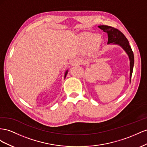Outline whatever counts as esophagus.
I'll return each mask as SVG.
<instances>
[{"mask_svg":"<svg viewBox=\"0 0 147 147\" xmlns=\"http://www.w3.org/2000/svg\"><path fill=\"white\" fill-rule=\"evenodd\" d=\"M82 63V61L80 59H74L71 61V64L72 66H78L79 65H81Z\"/></svg>","mask_w":147,"mask_h":147,"instance_id":"obj_1","label":"esophagus"}]
</instances>
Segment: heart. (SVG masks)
Listing matches in <instances>:
<instances>
[{
  "mask_svg": "<svg viewBox=\"0 0 147 147\" xmlns=\"http://www.w3.org/2000/svg\"><path fill=\"white\" fill-rule=\"evenodd\" d=\"M80 40L85 47H89L93 49L97 48L102 42V37L99 34H92L90 32H84L80 36Z\"/></svg>",
  "mask_w": 147,
  "mask_h": 147,
  "instance_id": "b5f03b06",
  "label": "heart"
}]
</instances>
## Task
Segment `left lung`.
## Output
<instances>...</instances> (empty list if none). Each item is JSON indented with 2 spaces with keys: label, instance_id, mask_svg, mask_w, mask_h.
Returning <instances> with one entry per match:
<instances>
[{
  "label": "left lung",
  "instance_id": "left-lung-1",
  "mask_svg": "<svg viewBox=\"0 0 147 147\" xmlns=\"http://www.w3.org/2000/svg\"><path fill=\"white\" fill-rule=\"evenodd\" d=\"M98 28L108 34V44L113 42L114 44H118L121 46L125 52L127 53L130 60V71H131V73H130V82H131L134 64V56L128 40L123 34V32H121L118 29L115 28L108 26L107 25H102V26H99Z\"/></svg>",
  "mask_w": 147,
  "mask_h": 147
}]
</instances>
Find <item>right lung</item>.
<instances>
[{"label": "right lung", "mask_w": 147, "mask_h": 147, "mask_svg": "<svg viewBox=\"0 0 147 147\" xmlns=\"http://www.w3.org/2000/svg\"><path fill=\"white\" fill-rule=\"evenodd\" d=\"M67 73H68V71H66V73H65V77H66V76Z\"/></svg>", "instance_id": "right-lung-1"}]
</instances>
